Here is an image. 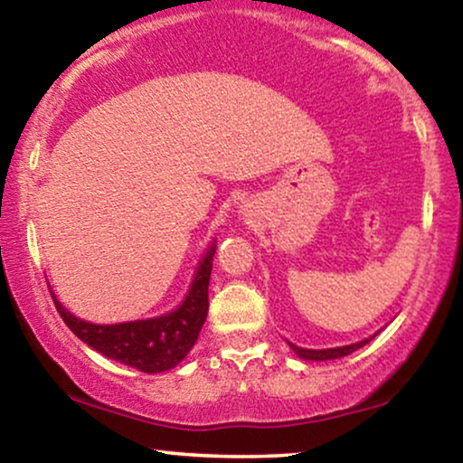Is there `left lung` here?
Listing matches in <instances>:
<instances>
[{
  "mask_svg": "<svg viewBox=\"0 0 463 463\" xmlns=\"http://www.w3.org/2000/svg\"><path fill=\"white\" fill-rule=\"evenodd\" d=\"M377 334L364 337L361 342H354V344H348V346H335V348H321V350H312V348H299L296 344H289V348L294 350V354L299 356V359L304 361H334V359H342V356H348L350 353H354L356 348H363L364 344H369L373 340Z\"/></svg>",
  "mask_w": 463,
  "mask_h": 463,
  "instance_id": "1",
  "label": "left lung"
}]
</instances>
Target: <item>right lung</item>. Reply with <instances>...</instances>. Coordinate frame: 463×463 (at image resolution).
Listing matches in <instances>:
<instances>
[{"mask_svg": "<svg viewBox=\"0 0 463 463\" xmlns=\"http://www.w3.org/2000/svg\"><path fill=\"white\" fill-rule=\"evenodd\" d=\"M213 253H216V241H212L203 258L199 260L184 299L174 310L151 318L113 325L90 323L64 308L54 291L52 298L67 327L96 353L145 373H161L186 359L203 327L210 308L207 289H210Z\"/></svg>", "mask_w": 463, "mask_h": 463, "instance_id": "obj_1", "label": "right lung"}]
</instances>
